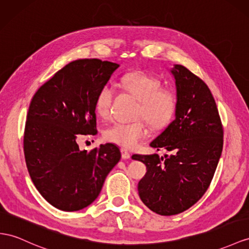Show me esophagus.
<instances>
[{"instance_id":"obj_1","label":"esophagus","mask_w":249,"mask_h":249,"mask_svg":"<svg viewBox=\"0 0 249 249\" xmlns=\"http://www.w3.org/2000/svg\"><path fill=\"white\" fill-rule=\"evenodd\" d=\"M121 154H122V159H123V160H127V159L130 158L129 152L127 151L126 149H124V148L121 149Z\"/></svg>"}]
</instances>
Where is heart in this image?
Wrapping results in <instances>:
<instances>
[{"label": "heart", "instance_id": "obj_1", "mask_svg": "<svg viewBox=\"0 0 249 249\" xmlns=\"http://www.w3.org/2000/svg\"><path fill=\"white\" fill-rule=\"evenodd\" d=\"M121 85L138 99L135 117L145 118L152 128H162L173 118L177 107L176 95L169 89L162 88L160 80L156 76L133 71L121 78ZM112 98L113 89L110 85H104L100 89L94 103L99 117L103 119L109 117ZM142 119L139 118L132 122H113L104 129L103 136L107 141L121 147L135 148L148 135V126Z\"/></svg>", "mask_w": 249, "mask_h": 249}]
</instances>
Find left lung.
I'll list each match as a JSON object with an SVG mask.
<instances>
[{
  "mask_svg": "<svg viewBox=\"0 0 249 249\" xmlns=\"http://www.w3.org/2000/svg\"><path fill=\"white\" fill-rule=\"evenodd\" d=\"M176 81L175 120L150 146L171 155H133L146 165L138 190L142 202L161 215L185 212L212 182L223 148V126L208 86L182 65L170 70Z\"/></svg>",
  "mask_w": 249,
  "mask_h": 249,
  "instance_id": "1",
  "label": "left lung"
}]
</instances>
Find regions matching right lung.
Masks as SVG:
<instances>
[{
  "instance_id": "1",
  "label": "right lung",
  "mask_w": 249,
  "mask_h": 249,
  "mask_svg": "<svg viewBox=\"0 0 249 249\" xmlns=\"http://www.w3.org/2000/svg\"><path fill=\"white\" fill-rule=\"evenodd\" d=\"M119 66L99 59L70 62L30 102L24 131L28 173L44 199L63 212L90 205L121 159L114 144L87 151L76 143L97 133L95 98Z\"/></svg>"
}]
</instances>
